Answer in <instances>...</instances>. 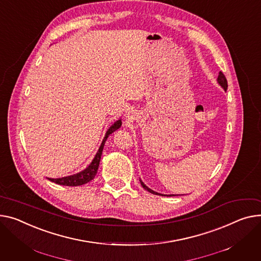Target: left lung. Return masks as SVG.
<instances>
[{
  "mask_svg": "<svg viewBox=\"0 0 261 261\" xmlns=\"http://www.w3.org/2000/svg\"><path fill=\"white\" fill-rule=\"evenodd\" d=\"M217 82H218V84L222 87L223 88V90H225L227 91V89H228V82H227V79H225V76H224V74L221 72V71H219V74H218V79H217ZM141 185L143 186V188L145 189V190H147L148 192H150V193H152V194H155V195H163V196H175V195H165V194H161V193H158V192H155V191H153V190H151L150 188H148L142 180H141Z\"/></svg>",
  "mask_w": 261,
  "mask_h": 261,
  "instance_id": "obj_1",
  "label": "left lung"
}]
</instances>
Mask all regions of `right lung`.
<instances>
[{
	"instance_id": "add662e5",
	"label": "right lung",
	"mask_w": 261,
	"mask_h": 261,
	"mask_svg": "<svg viewBox=\"0 0 261 261\" xmlns=\"http://www.w3.org/2000/svg\"><path fill=\"white\" fill-rule=\"evenodd\" d=\"M121 126V119L116 120L115 123L108 129V131L106 132L105 137H103V140L99 146L98 151L96 152L95 156L93 161L91 162V164L87 167L86 169H84L83 171L76 173V174L70 175V176H66V177H61V178H48L50 181L52 182H56L58 185H62V186H68V187H76V186H82L85 185L87 182H89L90 180H92L96 173H97V169L99 166V162H100V156L102 153V149L103 146H105V143L107 141L108 136L113 133L114 131H116L119 127Z\"/></svg>"
}]
</instances>
